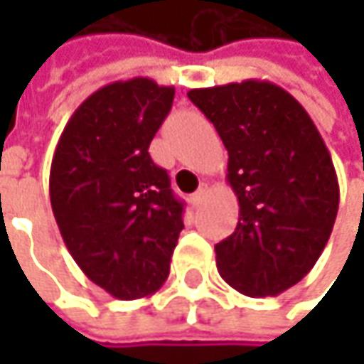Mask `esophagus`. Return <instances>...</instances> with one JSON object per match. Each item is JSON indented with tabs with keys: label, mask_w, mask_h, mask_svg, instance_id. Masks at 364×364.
<instances>
[{
	"label": "esophagus",
	"mask_w": 364,
	"mask_h": 364,
	"mask_svg": "<svg viewBox=\"0 0 364 364\" xmlns=\"http://www.w3.org/2000/svg\"><path fill=\"white\" fill-rule=\"evenodd\" d=\"M206 194H208V184H203L200 188L192 194V198H190V200H192V204H194V206H200L204 198H206Z\"/></svg>",
	"instance_id": "esophagus-1"
}]
</instances>
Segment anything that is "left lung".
<instances>
[{
    "instance_id": "left-lung-1",
    "label": "left lung",
    "mask_w": 364,
    "mask_h": 364,
    "mask_svg": "<svg viewBox=\"0 0 364 364\" xmlns=\"http://www.w3.org/2000/svg\"><path fill=\"white\" fill-rule=\"evenodd\" d=\"M188 99L229 151L239 223L215 247L223 279L249 298L279 296L314 267L338 213L334 164L314 121L282 87L249 78Z\"/></svg>"
}]
</instances>
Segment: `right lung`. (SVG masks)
Here are the masks:
<instances>
[{"label": "right lung", "mask_w": 364, "mask_h": 364, "mask_svg": "<svg viewBox=\"0 0 364 364\" xmlns=\"http://www.w3.org/2000/svg\"><path fill=\"white\" fill-rule=\"evenodd\" d=\"M172 101L174 87L151 78L105 85L78 105L54 149L50 203L64 245L119 300L160 289L184 229V203L147 151Z\"/></svg>", "instance_id": "1"}]
</instances>
